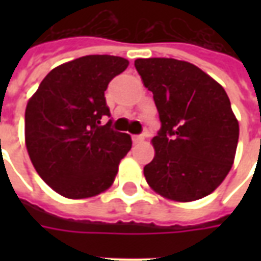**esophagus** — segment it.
Here are the masks:
<instances>
[{
    "mask_svg": "<svg viewBox=\"0 0 261 261\" xmlns=\"http://www.w3.org/2000/svg\"><path fill=\"white\" fill-rule=\"evenodd\" d=\"M144 138H145V137L142 136V134H140V136H133V142H134V144H140V142L144 141Z\"/></svg>",
    "mask_w": 261,
    "mask_h": 261,
    "instance_id": "obj_1",
    "label": "esophagus"
}]
</instances>
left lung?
Returning a JSON list of instances; mask_svg holds the SVG:
<instances>
[{
    "mask_svg": "<svg viewBox=\"0 0 261 261\" xmlns=\"http://www.w3.org/2000/svg\"><path fill=\"white\" fill-rule=\"evenodd\" d=\"M136 69L158 109L148 185L175 201H194L222 183L235 159L239 124L229 97L210 75L175 59H138Z\"/></svg>",
    "mask_w": 261,
    "mask_h": 261,
    "instance_id": "8db88e82",
    "label": "left lung"
}]
</instances>
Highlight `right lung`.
<instances>
[{
    "mask_svg": "<svg viewBox=\"0 0 261 261\" xmlns=\"http://www.w3.org/2000/svg\"><path fill=\"white\" fill-rule=\"evenodd\" d=\"M128 61L85 56L51 69L28 102L25 141L35 169L67 198L96 196L112 186L131 137L112 128L105 91Z\"/></svg>",
    "mask_w": 261,
    "mask_h": 261,
    "instance_id": "1",
    "label": "right lung"
}]
</instances>
